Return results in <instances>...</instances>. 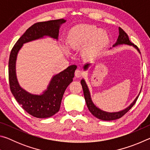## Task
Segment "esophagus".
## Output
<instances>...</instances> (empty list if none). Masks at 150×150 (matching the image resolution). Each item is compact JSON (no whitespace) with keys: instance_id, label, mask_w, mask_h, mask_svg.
<instances>
[{"instance_id":"1","label":"esophagus","mask_w":150,"mask_h":150,"mask_svg":"<svg viewBox=\"0 0 150 150\" xmlns=\"http://www.w3.org/2000/svg\"><path fill=\"white\" fill-rule=\"evenodd\" d=\"M83 74H84V73H83V71H81L80 69H77L75 72V75L76 77H81L83 75Z\"/></svg>"}]
</instances>
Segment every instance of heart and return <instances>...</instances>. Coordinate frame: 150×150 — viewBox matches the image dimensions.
<instances>
[{"label": "heart", "mask_w": 150, "mask_h": 150, "mask_svg": "<svg viewBox=\"0 0 150 150\" xmlns=\"http://www.w3.org/2000/svg\"><path fill=\"white\" fill-rule=\"evenodd\" d=\"M110 42L108 32L95 25L79 24L68 31L65 38L67 46L73 50H80L81 57L91 60L98 56ZM66 54L69 53L67 47H63Z\"/></svg>", "instance_id": "b5f03b06"}]
</instances>
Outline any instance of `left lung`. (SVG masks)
I'll return each instance as SVG.
<instances>
[{"label": "left lung", "mask_w": 150, "mask_h": 150, "mask_svg": "<svg viewBox=\"0 0 150 150\" xmlns=\"http://www.w3.org/2000/svg\"><path fill=\"white\" fill-rule=\"evenodd\" d=\"M118 30H119V35L117 39V42H116V44L115 45H113V47H115L116 45H120V44H127L129 45H132V46L135 47L136 49H137V50H138L139 54H140V52H139L138 47L130 41V40H129V38L126 33L124 32L120 27L118 28ZM90 65L91 63H87V64H85L84 65V67H83L84 69L87 70L88 68V67L90 66ZM81 83L83 87L85 102H86V104H87V106L88 108V110H89V111L91 112V113L92 114L93 116H95L96 118L100 119V120H105V121L116 120V119H118L121 118L122 116H123L127 112L130 110L131 108L134 105V104L136 103V100L138 99V96L139 95H138V96L136 98V99L134 100V102L132 103L128 107H127L126 108L124 109V110L119 111V112H105L100 110V108L96 107V106L94 105L92 100H91L90 92L89 91H88V87L87 84H86L85 80L84 79L81 80Z\"/></svg>", "instance_id": "obj_1"}]
</instances>
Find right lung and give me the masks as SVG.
<instances>
[{
	"instance_id": "obj_1",
	"label": "right lung",
	"mask_w": 150,
	"mask_h": 150,
	"mask_svg": "<svg viewBox=\"0 0 150 150\" xmlns=\"http://www.w3.org/2000/svg\"><path fill=\"white\" fill-rule=\"evenodd\" d=\"M65 22L64 19H59L33 24L16 42L10 54L8 79L11 91L22 108L34 117L49 118L59 110L63 94L73 81L77 66L70 65L54 75L42 95H33L20 87L17 81L16 61L18 53L25 43L42 38L44 36H50L57 40L59 27Z\"/></svg>"
}]
</instances>
